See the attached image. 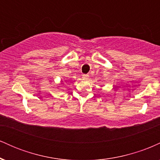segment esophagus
<instances>
[{
  "label": "esophagus",
  "mask_w": 160,
  "mask_h": 160,
  "mask_svg": "<svg viewBox=\"0 0 160 160\" xmlns=\"http://www.w3.org/2000/svg\"><path fill=\"white\" fill-rule=\"evenodd\" d=\"M82 80H87L88 79H89V75L83 74L82 76Z\"/></svg>",
  "instance_id": "1"
}]
</instances>
